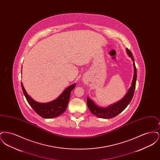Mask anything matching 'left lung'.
Instances as JSON below:
<instances>
[{"label": "left lung", "mask_w": 160, "mask_h": 160, "mask_svg": "<svg viewBox=\"0 0 160 160\" xmlns=\"http://www.w3.org/2000/svg\"><path fill=\"white\" fill-rule=\"evenodd\" d=\"M127 53L129 58H131L133 62L134 67V76L131 83V86L125 95L122 99L114 104L110 105L106 107H101L96 104L89 97H87V104L88 107L92 114L100 118L103 119H110L114 118L117 115L121 113L125 108L128 106L133 97L134 92L136 88V83L137 80V69L136 68L134 59L132 56V54L129 49L126 48Z\"/></svg>", "instance_id": "left-lung-1"}]
</instances>
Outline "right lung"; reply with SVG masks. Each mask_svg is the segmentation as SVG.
<instances>
[{"mask_svg":"<svg viewBox=\"0 0 160 160\" xmlns=\"http://www.w3.org/2000/svg\"><path fill=\"white\" fill-rule=\"evenodd\" d=\"M21 84L23 93L29 105L38 115L46 119L58 117L65 112L68 106L71 92L76 86L75 83L70 85L56 99L49 102L41 103L32 99L26 91L22 82Z\"/></svg>","mask_w":160,"mask_h":160,"instance_id":"1","label":"right lung"}]
</instances>
